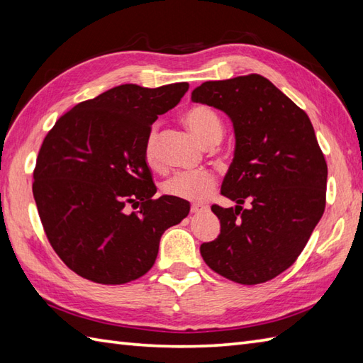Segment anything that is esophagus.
Wrapping results in <instances>:
<instances>
[{"mask_svg": "<svg viewBox=\"0 0 363 363\" xmlns=\"http://www.w3.org/2000/svg\"><path fill=\"white\" fill-rule=\"evenodd\" d=\"M190 211L191 213H199V212H206L207 211V206L206 204H199V203H195L190 206Z\"/></svg>", "mask_w": 363, "mask_h": 363, "instance_id": "1", "label": "esophagus"}]
</instances>
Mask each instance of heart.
Here are the masks:
<instances>
[{
    "label": "heart",
    "mask_w": 363,
    "mask_h": 363,
    "mask_svg": "<svg viewBox=\"0 0 363 363\" xmlns=\"http://www.w3.org/2000/svg\"><path fill=\"white\" fill-rule=\"evenodd\" d=\"M182 120L189 129L194 133L198 140L206 146H212L218 143L225 133V126L220 115L212 107L204 104L190 106L184 111ZM143 156L146 164L151 168L159 167V154H157V128L152 126L145 140ZM217 186V177L212 172L201 169V172H184L177 173L164 184V191L169 196L187 199V201H203L211 196Z\"/></svg>",
    "instance_id": "b5f03b06"
}]
</instances>
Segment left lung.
Instances as JSON below:
<instances>
[{
    "instance_id": "8db88e82",
    "label": "left lung",
    "mask_w": 363,
    "mask_h": 363,
    "mask_svg": "<svg viewBox=\"0 0 363 363\" xmlns=\"http://www.w3.org/2000/svg\"><path fill=\"white\" fill-rule=\"evenodd\" d=\"M191 99L226 112L235 133L221 195L238 206H212L220 234L199 251L229 281L267 282L295 264L326 207L328 165L312 123L256 73L203 82Z\"/></svg>"
}]
</instances>
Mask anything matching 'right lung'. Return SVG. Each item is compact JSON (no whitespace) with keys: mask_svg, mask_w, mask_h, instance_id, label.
Wrapping results in <instances>:
<instances>
[{"mask_svg":"<svg viewBox=\"0 0 363 363\" xmlns=\"http://www.w3.org/2000/svg\"><path fill=\"white\" fill-rule=\"evenodd\" d=\"M187 90V82L123 84L74 106L46 134L34 168L37 211L52 250L84 279H138L156 262L162 234L189 215L181 198H152L143 156L157 115Z\"/></svg>","mask_w":363,"mask_h":363,"instance_id":"right-lung-1","label":"right lung"}]
</instances>
